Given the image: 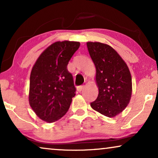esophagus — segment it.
Instances as JSON below:
<instances>
[{"instance_id": "esophagus-1", "label": "esophagus", "mask_w": 158, "mask_h": 158, "mask_svg": "<svg viewBox=\"0 0 158 158\" xmlns=\"http://www.w3.org/2000/svg\"><path fill=\"white\" fill-rule=\"evenodd\" d=\"M84 88V85H80V86H77V90L78 92H81V90H83Z\"/></svg>"}]
</instances>
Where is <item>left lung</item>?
<instances>
[{
    "label": "left lung",
    "instance_id": "1",
    "mask_svg": "<svg viewBox=\"0 0 158 158\" xmlns=\"http://www.w3.org/2000/svg\"><path fill=\"white\" fill-rule=\"evenodd\" d=\"M88 52L96 69L98 87L96 100L90 103L95 111L114 117L129 104L132 83L128 66L115 49L101 42H87Z\"/></svg>",
    "mask_w": 158,
    "mask_h": 158
}]
</instances>
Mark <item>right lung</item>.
<instances>
[{"label": "right lung", "mask_w": 158, "mask_h": 158, "mask_svg": "<svg viewBox=\"0 0 158 158\" xmlns=\"http://www.w3.org/2000/svg\"><path fill=\"white\" fill-rule=\"evenodd\" d=\"M80 42L63 41L49 46L38 57L30 75V106L41 119L52 123L68 111L75 96L68 64Z\"/></svg>", "instance_id": "1"}]
</instances>
